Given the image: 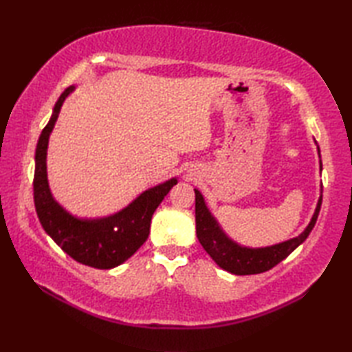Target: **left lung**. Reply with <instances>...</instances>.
<instances>
[{
	"mask_svg": "<svg viewBox=\"0 0 352 352\" xmlns=\"http://www.w3.org/2000/svg\"><path fill=\"white\" fill-rule=\"evenodd\" d=\"M320 204H322V195L319 197L316 210L313 213L310 223L298 237L289 239L286 242L272 246H266V248H248V246H242L231 241L223 233L218 221L208 212L204 197L201 195L198 189H195L197 236L203 248L218 263L219 267L234 275L261 274L278 265L281 260L286 258L292 251H295L309 237L319 216Z\"/></svg>",
	"mask_w": 352,
	"mask_h": 352,
	"instance_id": "1",
	"label": "left lung"
}]
</instances>
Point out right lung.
<instances>
[{"mask_svg":"<svg viewBox=\"0 0 352 352\" xmlns=\"http://www.w3.org/2000/svg\"><path fill=\"white\" fill-rule=\"evenodd\" d=\"M76 89L69 86L57 100L47 126L36 146L34 206L43 230L60 248L81 265L111 269L122 265L148 239L155 208L168 195L177 178L145 190L121 212L98 219H81L66 212L52 198L47 175V149L50 134L65 100Z\"/></svg>","mask_w":352,"mask_h":352,"instance_id":"right-lung-1","label":"right lung"}]
</instances>
